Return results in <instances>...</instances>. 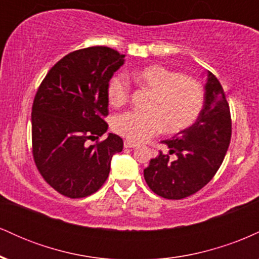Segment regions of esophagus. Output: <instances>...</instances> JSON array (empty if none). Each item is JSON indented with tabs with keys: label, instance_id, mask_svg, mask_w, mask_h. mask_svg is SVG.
Listing matches in <instances>:
<instances>
[{
	"label": "esophagus",
	"instance_id": "esophagus-1",
	"mask_svg": "<svg viewBox=\"0 0 259 259\" xmlns=\"http://www.w3.org/2000/svg\"><path fill=\"white\" fill-rule=\"evenodd\" d=\"M136 146H138V145H136L135 142L129 141V140H125V141H124V147H125V148H134Z\"/></svg>",
	"mask_w": 259,
	"mask_h": 259
}]
</instances>
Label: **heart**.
<instances>
[{
    "label": "heart",
    "instance_id": "obj_1",
    "mask_svg": "<svg viewBox=\"0 0 259 259\" xmlns=\"http://www.w3.org/2000/svg\"><path fill=\"white\" fill-rule=\"evenodd\" d=\"M132 79L141 88L152 92L147 114L125 112L113 120V130L132 142H145L165 127L178 133L191 126L198 118L204 102L203 89L197 80L160 64H150L134 70ZM109 103L113 107L125 105L130 85L125 76L117 75L108 85Z\"/></svg>",
    "mask_w": 259,
    "mask_h": 259
}]
</instances>
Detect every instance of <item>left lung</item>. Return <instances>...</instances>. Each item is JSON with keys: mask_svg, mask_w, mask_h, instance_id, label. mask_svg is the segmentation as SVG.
I'll list each match as a JSON object with an SVG mask.
<instances>
[{"mask_svg": "<svg viewBox=\"0 0 259 259\" xmlns=\"http://www.w3.org/2000/svg\"><path fill=\"white\" fill-rule=\"evenodd\" d=\"M204 74V102L198 118L191 126L162 141L175 159L159 152L144 169L150 189L168 200L185 198L207 185L230 144L231 117L224 90L212 73Z\"/></svg>", "mask_w": 259, "mask_h": 259, "instance_id": "obj_1", "label": "left lung"}]
</instances>
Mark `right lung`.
Here are the masks:
<instances>
[{"instance_id": "obj_1", "label": "right lung", "mask_w": 259, "mask_h": 259, "mask_svg": "<svg viewBox=\"0 0 259 259\" xmlns=\"http://www.w3.org/2000/svg\"><path fill=\"white\" fill-rule=\"evenodd\" d=\"M125 55L105 46L64 56L47 73L31 112L32 154L42 178L59 194L81 198L103 185L123 140L107 133L109 80Z\"/></svg>"}]
</instances>
